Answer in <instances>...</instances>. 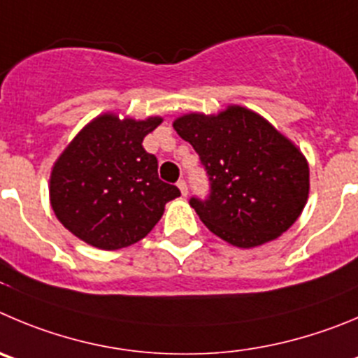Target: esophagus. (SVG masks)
Instances as JSON below:
<instances>
[{
    "label": "esophagus",
    "mask_w": 358,
    "mask_h": 358,
    "mask_svg": "<svg viewBox=\"0 0 358 358\" xmlns=\"http://www.w3.org/2000/svg\"><path fill=\"white\" fill-rule=\"evenodd\" d=\"M176 185H178V189H180V192H182V196H187V192H189V190H187L185 180H178V183H176Z\"/></svg>",
    "instance_id": "obj_1"
}]
</instances>
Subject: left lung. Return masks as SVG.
Returning a JSON list of instances; mask_svg holds the SVG:
<instances>
[{
    "label": "left lung",
    "instance_id": "8db88e82",
    "mask_svg": "<svg viewBox=\"0 0 358 358\" xmlns=\"http://www.w3.org/2000/svg\"><path fill=\"white\" fill-rule=\"evenodd\" d=\"M173 127L208 173V199L190 206L213 235L250 249L292 228L309 198V164L285 134L242 106L189 113Z\"/></svg>",
    "mask_w": 358,
    "mask_h": 358
}]
</instances>
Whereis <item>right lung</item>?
I'll use <instances>...</instances> for the list:
<instances>
[{"label":"right lung","instance_id":"obj_1","mask_svg":"<svg viewBox=\"0 0 358 358\" xmlns=\"http://www.w3.org/2000/svg\"><path fill=\"white\" fill-rule=\"evenodd\" d=\"M160 116L118 118L103 113L83 127L56 159L49 199L72 235L102 250L129 247L145 238L178 187L164 183L155 155L143 148Z\"/></svg>","mask_w":358,"mask_h":358}]
</instances>
